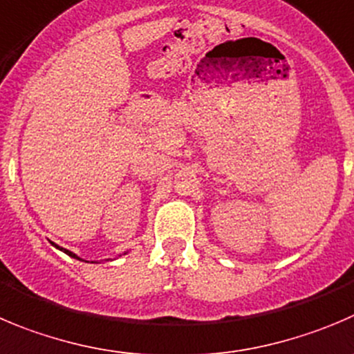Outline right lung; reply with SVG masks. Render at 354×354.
Returning a JSON list of instances; mask_svg holds the SVG:
<instances>
[{"label": "right lung", "instance_id": "add662e5", "mask_svg": "<svg viewBox=\"0 0 354 354\" xmlns=\"http://www.w3.org/2000/svg\"><path fill=\"white\" fill-rule=\"evenodd\" d=\"M61 250H62V248H61ZM62 252H64V253H68V255H69V257H73V259H78V257H77V255H75V253L68 252V250H62ZM78 260H80V259H78Z\"/></svg>", "mask_w": 354, "mask_h": 354}]
</instances>
